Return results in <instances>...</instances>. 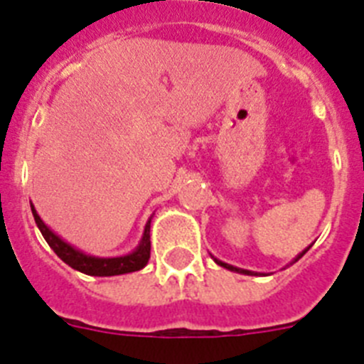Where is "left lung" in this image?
Wrapping results in <instances>:
<instances>
[{"mask_svg":"<svg viewBox=\"0 0 364 364\" xmlns=\"http://www.w3.org/2000/svg\"><path fill=\"white\" fill-rule=\"evenodd\" d=\"M304 252H306V250H304ZM304 252L301 253V255L299 257H302L304 255ZM297 257V259H299ZM215 262H217V264H220V266H224V268H228V269H231V272H239V273H247V275H252V272H247V269H240V268H233V266H230V264H226V262H220V260H217L215 259Z\"/></svg>","mask_w":364,"mask_h":364,"instance_id":"1","label":"left lung"}]
</instances>
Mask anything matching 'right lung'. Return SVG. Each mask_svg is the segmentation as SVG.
Listing matches in <instances>:
<instances>
[{
	"label": "right lung",
	"mask_w": 364,
	"mask_h": 364,
	"mask_svg": "<svg viewBox=\"0 0 364 364\" xmlns=\"http://www.w3.org/2000/svg\"><path fill=\"white\" fill-rule=\"evenodd\" d=\"M32 208V215H34V220H36L38 228H40L43 239L47 240L50 247L54 250L60 259L69 264L70 268L78 269V272L85 273V275H96V277H111V275H122V273H131L142 269L147 264L151 255V239H149V228L151 220H147L146 230H144V237L140 246L136 247V252L129 253L125 257H112V259H100V257H91L85 255V253L74 250L73 246H69L67 242H63L58 235H54L49 228L45 226L43 220L40 218V215L36 213L34 205Z\"/></svg>",
	"instance_id": "1"
}]
</instances>
